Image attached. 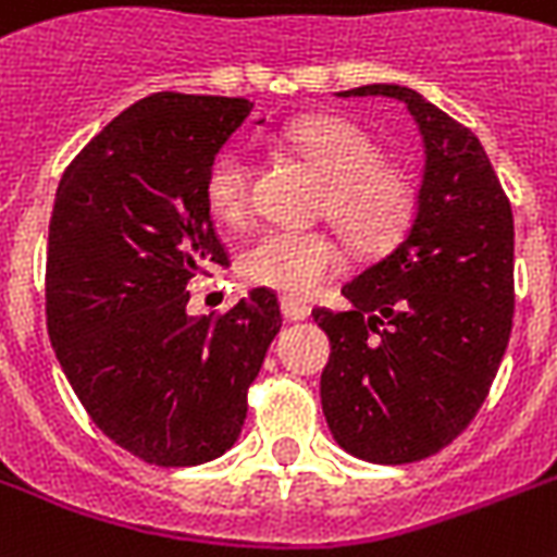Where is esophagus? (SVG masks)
Instances as JSON below:
<instances>
[{"instance_id": "1", "label": "esophagus", "mask_w": 557, "mask_h": 557, "mask_svg": "<svg viewBox=\"0 0 557 557\" xmlns=\"http://www.w3.org/2000/svg\"><path fill=\"white\" fill-rule=\"evenodd\" d=\"M280 309H283V318H286V321H306L309 312H312L309 306L295 300V297H280Z\"/></svg>"}]
</instances>
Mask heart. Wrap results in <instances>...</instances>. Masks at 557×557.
Listing matches in <instances>:
<instances>
[{"mask_svg":"<svg viewBox=\"0 0 557 557\" xmlns=\"http://www.w3.org/2000/svg\"><path fill=\"white\" fill-rule=\"evenodd\" d=\"M326 182L323 213L356 251H384L405 234L416 210L413 182L384 164L379 141L344 117H309L283 138ZM251 164L243 150L216 152L201 178L205 208L222 225H239L248 213ZM344 265L341 245L323 231L265 227L245 245L243 277L288 297H309Z\"/></svg>","mask_w":557,"mask_h":557,"instance_id":"1","label":"heart"}]
</instances>
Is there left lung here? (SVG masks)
<instances>
[{
	"label": "left lung",
	"instance_id": "1",
	"mask_svg": "<svg viewBox=\"0 0 557 557\" xmlns=\"http://www.w3.org/2000/svg\"><path fill=\"white\" fill-rule=\"evenodd\" d=\"M407 107L424 141L416 216L396 248L314 309L332 356L321 405L341 448L381 466L433 457L483 407L515 312L511 205L468 126L396 83L338 91Z\"/></svg>",
	"mask_w": 557,
	"mask_h": 557
}]
</instances>
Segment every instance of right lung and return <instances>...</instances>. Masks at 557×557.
<instances>
[{
    "label": "right lung",
    "mask_w": 557,
    "mask_h": 557,
    "mask_svg": "<svg viewBox=\"0 0 557 557\" xmlns=\"http://www.w3.org/2000/svg\"><path fill=\"white\" fill-rule=\"evenodd\" d=\"M251 109L156 91L95 135L57 187L48 338L91 422L150 466H201L234 445L283 326L269 288L216 318L187 314V283L227 265L201 178Z\"/></svg>",
    "instance_id": "1"
}]
</instances>
